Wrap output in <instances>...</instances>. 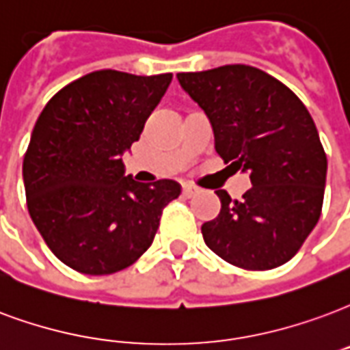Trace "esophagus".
<instances>
[{"mask_svg":"<svg viewBox=\"0 0 350 350\" xmlns=\"http://www.w3.org/2000/svg\"><path fill=\"white\" fill-rule=\"evenodd\" d=\"M182 193H183V196H187V198H191V196L198 193V187H195V185H191V183H183Z\"/></svg>","mask_w":350,"mask_h":350,"instance_id":"obj_1","label":"esophagus"}]
</instances>
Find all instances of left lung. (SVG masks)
<instances>
[{"instance_id": "1", "label": "left lung", "mask_w": 350, "mask_h": 350, "mask_svg": "<svg viewBox=\"0 0 350 350\" xmlns=\"http://www.w3.org/2000/svg\"><path fill=\"white\" fill-rule=\"evenodd\" d=\"M178 81L208 115L217 154L252 182L241 200L215 191L221 213L202 224L206 245L235 267H280L323 209L327 154L312 115L293 90L248 64L180 72Z\"/></svg>"}]
</instances>
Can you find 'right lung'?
Here are the masks:
<instances>
[{
	"mask_svg": "<svg viewBox=\"0 0 350 350\" xmlns=\"http://www.w3.org/2000/svg\"><path fill=\"white\" fill-rule=\"evenodd\" d=\"M172 74L96 70L46 103L23 155L27 209L53 254L83 274H113L141 258L163 208L180 196L172 180L124 176L122 154L139 141Z\"/></svg>",
	"mask_w": 350,
	"mask_h": 350,
	"instance_id": "obj_1",
	"label": "right lung"
}]
</instances>
